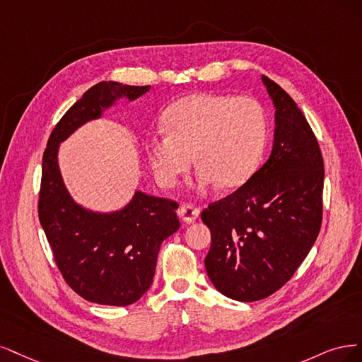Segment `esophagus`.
<instances>
[{
    "label": "esophagus",
    "mask_w": 362,
    "mask_h": 362,
    "mask_svg": "<svg viewBox=\"0 0 362 362\" xmlns=\"http://www.w3.org/2000/svg\"><path fill=\"white\" fill-rule=\"evenodd\" d=\"M179 216L185 221L186 224H191L192 221H195L198 216H200V209L194 204H182L179 207Z\"/></svg>",
    "instance_id": "esophagus-1"
}]
</instances>
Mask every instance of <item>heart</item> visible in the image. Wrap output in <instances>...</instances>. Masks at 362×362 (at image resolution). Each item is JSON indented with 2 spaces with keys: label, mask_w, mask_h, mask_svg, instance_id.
<instances>
[{
  "label": "heart",
  "mask_w": 362,
  "mask_h": 362,
  "mask_svg": "<svg viewBox=\"0 0 362 362\" xmlns=\"http://www.w3.org/2000/svg\"><path fill=\"white\" fill-rule=\"evenodd\" d=\"M165 132L146 139V153L159 185L171 188L192 164L198 185L231 188L247 182L259 165L266 138L260 105L248 96H186L162 115Z\"/></svg>",
  "instance_id": "obj_1"
}]
</instances>
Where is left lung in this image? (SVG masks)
<instances>
[{
	"mask_svg": "<svg viewBox=\"0 0 362 362\" xmlns=\"http://www.w3.org/2000/svg\"><path fill=\"white\" fill-rule=\"evenodd\" d=\"M275 107L271 156L247 183L202 214L212 245L204 266L224 296L264 299L281 288L316 242L322 226L323 158L296 102L262 75Z\"/></svg>",
	"mask_w": 362,
	"mask_h": 362,
	"instance_id": "1",
	"label": "left lung"
}]
</instances>
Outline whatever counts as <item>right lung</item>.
Masks as SVG:
<instances>
[{
  "label": "right lung",
  "mask_w": 362,
  "mask_h": 362,
  "mask_svg": "<svg viewBox=\"0 0 362 362\" xmlns=\"http://www.w3.org/2000/svg\"><path fill=\"white\" fill-rule=\"evenodd\" d=\"M148 90L150 86L114 81L93 86L57 123L43 153L39 219L54 260L69 287L100 305H131L148 290L160 243L180 227L179 204L136 191L117 212L88 211L66 189L58 147L79 126L99 119L115 100H135Z\"/></svg>",
  "instance_id": "1"
}]
</instances>
